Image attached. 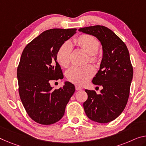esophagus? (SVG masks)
<instances>
[{
  "mask_svg": "<svg viewBox=\"0 0 146 146\" xmlns=\"http://www.w3.org/2000/svg\"><path fill=\"white\" fill-rule=\"evenodd\" d=\"M75 88H76V91H80L82 89V87H81L80 86H75Z\"/></svg>",
  "mask_w": 146,
  "mask_h": 146,
  "instance_id": "1",
  "label": "esophagus"
}]
</instances>
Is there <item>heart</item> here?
I'll list each match as a JSON object with an SVG mask.
<instances>
[{"label":"heart","instance_id":"obj_1","mask_svg":"<svg viewBox=\"0 0 146 146\" xmlns=\"http://www.w3.org/2000/svg\"><path fill=\"white\" fill-rule=\"evenodd\" d=\"M74 43L77 45L89 55V60L92 62L99 61L98 54L99 42L93 36L89 35H81L74 40ZM72 46L70 42H65L60 46L57 53V59L60 65L66 67L70 63ZM95 69L91 64L86 66H73L66 72V78L70 82L78 85H84L93 77Z\"/></svg>","mask_w":146,"mask_h":146}]
</instances>
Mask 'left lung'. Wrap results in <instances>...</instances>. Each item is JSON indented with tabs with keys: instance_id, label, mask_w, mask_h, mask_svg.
Listing matches in <instances>:
<instances>
[{
	"instance_id": "obj_1",
	"label": "left lung",
	"mask_w": 146,
	"mask_h": 146,
	"mask_svg": "<svg viewBox=\"0 0 146 146\" xmlns=\"http://www.w3.org/2000/svg\"><path fill=\"white\" fill-rule=\"evenodd\" d=\"M78 31L95 36L103 50L100 69L92 81L102 89L99 95L86 89L88 98L83 104L85 112L93 121L110 122L122 113L129 99L133 76L129 50L122 40L104 26L87 27Z\"/></svg>"
}]
</instances>
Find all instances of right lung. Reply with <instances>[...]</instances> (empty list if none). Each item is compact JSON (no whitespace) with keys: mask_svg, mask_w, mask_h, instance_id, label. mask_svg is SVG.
Wrapping results in <instances>:
<instances>
[{"mask_svg":"<svg viewBox=\"0 0 146 146\" xmlns=\"http://www.w3.org/2000/svg\"><path fill=\"white\" fill-rule=\"evenodd\" d=\"M76 30H47L27 45L21 54L17 70L19 96L29 117L40 124L59 121L75 91L69 82L58 89H53L50 83L63 78L57 62V51Z\"/></svg>","mask_w":146,"mask_h":146,"instance_id":"add662e5","label":"right lung"}]
</instances>
